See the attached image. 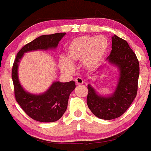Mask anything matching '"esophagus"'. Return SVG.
I'll return each instance as SVG.
<instances>
[{"mask_svg":"<svg viewBox=\"0 0 151 151\" xmlns=\"http://www.w3.org/2000/svg\"><path fill=\"white\" fill-rule=\"evenodd\" d=\"M75 82L77 85L83 84V80L82 78H80V77H77L75 79Z\"/></svg>","mask_w":151,"mask_h":151,"instance_id":"1","label":"esophagus"}]
</instances>
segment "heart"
I'll return each mask as SVG.
<instances>
[{
	"mask_svg": "<svg viewBox=\"0 0 151 151\" xmlns=\"http://www.w3.org/2000/svg\"><path fill=\"white\" fill-rule=\"evenodd\" d=\"M108 49V41L104 36L95 37L82 36L71 40L67 45L68 58H61L60 66L62 70L72 73L74 66L72 62H81L89 71L96 69L101 63Z\"/></svg>",
	"mask_w": 151,
	"mask_h": 151,
	"instance_id": "b5f03b06",
	"label": "heart"
}]
</instances>
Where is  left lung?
Returning a JSON list of instances; mask_svg holds the SVG:
<instances>
[{"label":"left lung","instance_id":"1","mask_svg":"<svg viewBox=\"0 0 151 151\" xmlns=\"http://www.w3.org/2000/svg\"><path fill=\"white\" fill-rule=\"evenodd\" d=\"M107 60L120 70V78L112 95H98L88 85L87 104L99 118L112 120L121 116L130 106L137 93L139 64L133 50L126 40L116 35L112 37V50Z\"/></svg>","mask_w":151,"mask_h":151}]
</instances>
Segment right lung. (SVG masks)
I'll return each mask as SVG.
<instances>
[{
  "label": "right lung",
  "mask_w": 151,
  "mask_h": 151,
  "mask_svg": "<svg viewBox=\"0 0 151 151\" xmlns=\"http://www.w3.org/2000/svg\"><path fill=\"white\" fill-rule=\"evenodd\" d=\"M65 34L66 33H57L36 38L18 52L12 66V77L15 99L30 118L39 122H55L63 116L66 110L70 93L76 87L75 83L73 80L68 83L55 82L45 93L30 94L22 88L18 80V64L25 52L55 48Z\"/></svg>",
  "instance_id": "1"
}]
</instances>
